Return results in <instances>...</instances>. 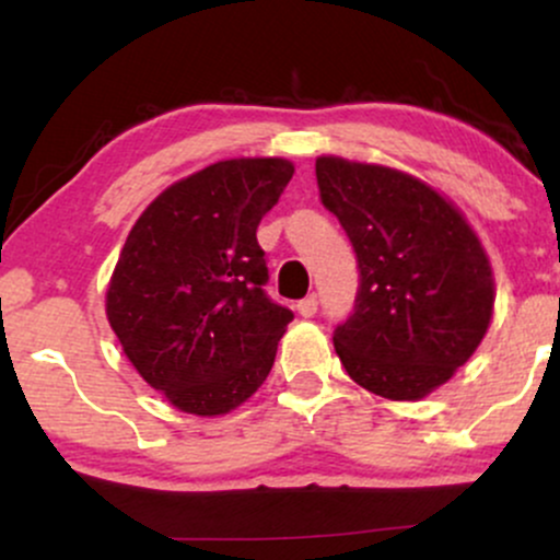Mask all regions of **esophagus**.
Here are the masks:
<instances>
[{
  "instance_id": "1",
  "label": "esophagus",
  "mask_w": 560,
  "mask_h": 560,
  "mask_svg": "<svg viewBox=\"0 0 560 560\" xmlns=\"http://www.w3.org/2000/svg\"><path fill=\"white\" fill-rule=\"evenodd\" d=\"M316 311H318V298H316V294H311V298H305V300L298 302V313H300L302 318H313V316H316Z\"/></svg>"
}]
</instances>
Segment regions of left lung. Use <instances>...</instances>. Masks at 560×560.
I'll use <instances>...</instances> for the list:
<instances>
[{"instance_id":"obj_1","label":"left lung","mask_w":560,"mask_h":560,"mask_svg":"<svg viewBox=\"0 0 560 560\" xmlns=\"http://www.w3.org/2000/svg\"><path fill=\"white\" fill-rule=\"evenodd\" d=\"M320 202L361 271L355 307L334 329L352 382L421 400L474 355L494 305L492 268L466 218L408 173L318 158Z\"/></svg>"}]
</instances>
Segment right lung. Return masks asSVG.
I'll use <instances>...</instances> for the list:
<instances>
[{"label": "right lung", "mask_w": 560, "mask_h": 560, "mask_svg": "<svg viewBox=\"0 0 560 560\" xmlns=\"http://www.w3.org/2000/svg\"><path fill=\"white\" fill-rule=\"evenodd\" d=\"M294 165L221 160L160 195L120 249L107 320L133 369L171 405L223 416L266 382L294 318L266 294L258 223Z\"/></svg>", "instance_id": "1"}]
</instances>
